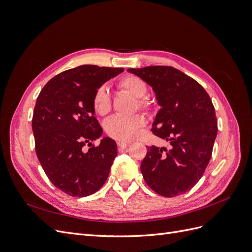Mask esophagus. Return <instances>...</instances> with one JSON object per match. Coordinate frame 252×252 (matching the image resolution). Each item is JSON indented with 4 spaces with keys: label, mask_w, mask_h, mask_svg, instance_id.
I'll use <instances>...</instances> for the list:
<instances>
[{
    "label": "esophagus",
    "mask_w": 252,
    "mask_h": 252,
    "mask_svg": "<svg viewBox=\"0 0 252 252\" xmlns=\"http://www.w3.org/2000/svg\"><path fill=\"white\" fill-rule=\"evenodd\" d=\"M129 146H130V143L118 142V148H119V149H127Z\"/></svg>",
    "instance_id": "esophagus-1"
}]
</instances>
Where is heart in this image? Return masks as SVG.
I'll list each match as a JSON object with an SVG mask.
<instances>
[{"mask_svg": "<svg viewBox=\"0 0 252 252\" xmlns=\"http://www.w3.org/2000/svg\"><path fill=\"white\" fill-rule=\"evenodd\" d=\"M118 87L136 97V108L139 107L145 112H151L154 109V104L147 96H145L148 91L147 83L138 75H124L118 81ZM93 106L98 116H105L110 111L111 98L108 89L105 86H100L95 90L93 97ZM145 124L146 121L142 114H133L130 117L113 116L106 120L104 129L110 138L120 142H127L134 139Z\"/></svg>", "mask_w": 252, "mask_h": 252, "instance_id": "obj_1", "label": "heart"}]
</instances>
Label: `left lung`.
<instances>
[{"label":"left lung","instance_id":"obj_1","mask_svg":"<svg viewBox=\"0 0 252 252\" xmlns=\"http://www.w3.org/2000/svg\"><path fill=\"white\" fill-rule=\"evenodd\" d=\"M155 90L161 106L151 131L171 148L147 147L141 164L146 184L159 195L189 191L205 172L218 133L216 111L201 84L171 66L129 68Z\"/></svg>","mask_w":252,"mask_h":252}]
</instances>
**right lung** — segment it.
I'll return each mask as SVG.
<instances>
[{"label": "right lung", "mask_w": 252, "mask_h": 252, "mask_svg": "<svg viewBox=\"0 0 252 252\" xmlns=\"http://www.w3.org/2000/svg\"><path fill=\"white\" fill-rule=\"evenodd\" d=\"M123 70L75 67L49 80L36 98L32 116L36 156L49 181L68 195L93 194L108 178L117 144L110 138L97 146L93 144L103 133L93 97L103 83Z\"/></svg>", "instance_id": "right-lung-1"}]
</instances>
